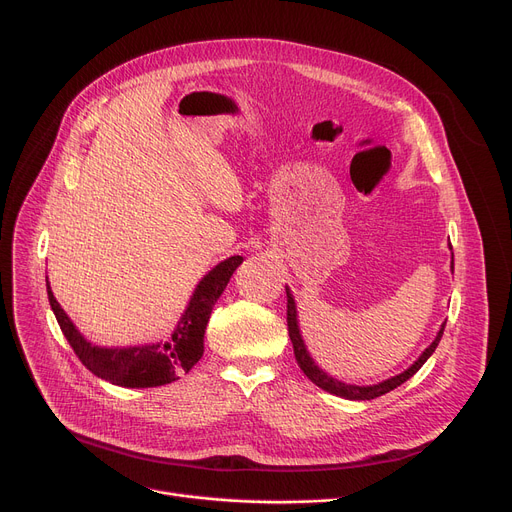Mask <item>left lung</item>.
Returning <instances> with one entry per match:
<instances>
[{"label": "left lung", "instance_id": "8db88e82", "mask_svg": "<svg viewBox=\"0 0 512 512\" xmlns=\"http://www.w3.org/2000/svg\"><path fill=\"white\" fill-rule=\"evenodd\" d=\"M450 249H452V247H450ZM452 267H454V263H452ZM286 297H288V301H286L288 336H290V342H292V348H294V357H297L299 367L305 371V375H307V378H309L315 386H319L321 390H326V392H330V394L348 398V400H371V398H378V396L388 394L390 390L398 388L400 384H405L409 378H413V375L421 369V365H423L429 357H432V353L436 351V346H438V342H440V338H442V334H444V326H446V324H442V328H440L436 340L425 348V353H423V355L415 361V365H411L407 371H402V373L394 375V378H390V380H386V382H382V384H375V386H351V384H342V382L330 378L328 373H324V371H321V369L313 363V359L309 357L307 348H305V342H303V338H301L299 324H297V307H294V299H292V294H290L288 288H286Z\"/></svg>", "mask_w": 512, "mask_h": 512}]
</instances>
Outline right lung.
Instances as JSON below:
<instances>
[{
  "label": "right lung",
  "instance_id": "1",
  "mask_svg": "<svg viewBox=\"0 0 512 512\" xmlns=\"http://www.w3.org/2000/svg\"><path fill=\"white\" fill-rule=\"evenodd\" d=\"M240 263L242 257L234 255L215 265L195 288L193 299L178 321L172 338L168 342L149 346L99 348L80 336L56 297H53L45 278L47 299L72 351L97 378L124 388H155L176 382L182 373L191 371V367L203 357V336L211 309L218 303L220 294L228 286L230 276Z\"/></svg>",
  "mask_w": 512,
  "mask_h": 512
}]
</instances>
